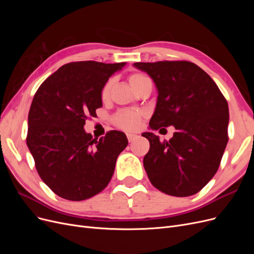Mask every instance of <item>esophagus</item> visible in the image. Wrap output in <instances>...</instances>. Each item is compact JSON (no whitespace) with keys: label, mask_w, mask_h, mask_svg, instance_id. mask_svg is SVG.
Instances as JSON below:
<instances>
[{"label":"esophagus","mask_w":254,"mask_h":254,"mask_svg":"<svg viewBox=\"0 0 254 254\" xmlns=\"http://www.w3.org/2000/svg\"><path fill=\"white\" fill-rule=\"evenodd\" d=\"M137 137V134H134V133H127V139L129 142H132L133 140H135Z\"/></svg>","instance_id":"esophagus-1"}]
</instances>
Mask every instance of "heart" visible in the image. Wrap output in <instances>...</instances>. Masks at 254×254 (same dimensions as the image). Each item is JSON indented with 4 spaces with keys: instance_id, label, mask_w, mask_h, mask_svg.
I'll list each match as a JSON object with an SVG mask.
<instances>
[{
    "instance_id": "heart-1",
    "label": "heart",
    "mask_w": 254,
    "mask_h": 254,
    "mask_svg": "<svg viewBox=\"0 0 254 254\" xmlns=\"http://www.w3.org/2000/svg\"><path fill=\"white\" fill-rule=\"evenodd\" d=\"M150 81L147 76L142 73H133L129 76V82L133 87L134 90H137L142 87L144 83ZM113 79H109L107 81L101 92V97L103 101H107L110 96V91L112 88ZM143 113L134 110H121L113 117L114 125L125 130H135L140 127L142 123Z\"/></svg>"
}]
</instances>
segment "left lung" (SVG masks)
Here are the masks:
<instances>
[{
    "mask_svg": "<svg viewBox=\"0 0 254 254\" xmlns=\"http://www.w3.org/2000/svg\"><path fill=\"white\" fill-rule=\"evenodd\" d=\"M158 90L149 128L174 126L163 143L152 132L143 164L151 184L163 193L188 197L198 193L216 174L228 143L229 107L217 84L190 61L135 63Z\"/></svg>",
    "mask_w": 254,
    "mask_h": 254,
    "instance_id": "8db88e82",
    "label": "left lung"
}]
</instances>
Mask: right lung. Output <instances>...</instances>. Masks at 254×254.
I'll return each mask as SVG.
<instances>
[{
	"instance_id": "add662e5",
	"label": "right lung",
	"mask_w": 254,
	"mask_h": 254,
	"mask_svg": "<svg viewBox=\"0 0 254 254\" xmlns=\"http://www.w3.org/2000/svg\"><path fill=\"white\" fill-rule=\"evenodd\" d=\"M126 63L76 61L59 67L34 96L26 144L40 178L61 198L81 201L108 186L128 140L112 130L101 139L84 131L103 106L104 84Z\"/></svg>"
}]
</instances>
